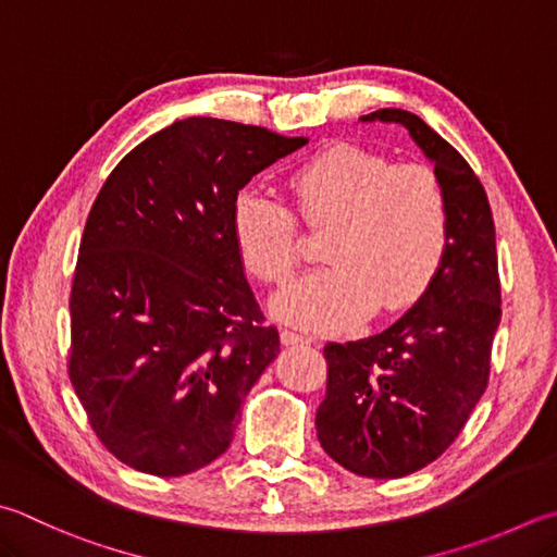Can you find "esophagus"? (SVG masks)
<instances>
[{
	"label": "esophagus",
	"mask_w": 557,
	"mask_h": 557,
	"mask_svg": "<svg viewBox=\"0 0 557 557\" xmlns=\"http://www.w3.org/2000/svg\"><path fill=\"white\" fill-rule=\"evenodd\" d=\"M281 342L286 346H298V344H312V337H306V334H298V332H290V330H283L281 332Z\"/></svg>",
	"instance_id": "obj_1"
}]
</instances>
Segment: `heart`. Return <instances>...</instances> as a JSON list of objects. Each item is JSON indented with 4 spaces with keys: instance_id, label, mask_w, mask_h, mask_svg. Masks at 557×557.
<instances>
[{
    "instance_id": "b5f03b06",
    "label": "heart",
    "mask_w": 557,
    "mask_h": 557,
    "mask_svg": "<svg viewBox=\"0 0 557 557\" xmlns=\"http://www.w3.org/2000/svg\"><path fill=\"white\" fill-rule=\"evenodd\" d=\"M288 186L310 227H327L330 261L283 288L276 318L306 330H346L375 312L422 298L448 249V201L432 166L393 164L385 154L334 145L302 162ZM233 233L247 269L267 283L288 281L302 245L290 208L259 186L239 188Z\"/></svg>"
}]
</instances>
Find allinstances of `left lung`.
<instances>
[{"label": "left lung", "mask_w": 557, "mask_h": 557, "mask_svg": "<svg viewBox=\"0 0 557 557\" xmlns=\"http://www.w3.org/2000/svg\"><path fill=\"white\" fill-rule=\"evenodd\" d=\"M361 121L407 128L448 201V249L422 298L381 334L324 346L322 448L356 475L393 480L442 456L485 393L502 314L497 243L485 188L442 135L403 109Z\"/></svg>", "instance_id": "1"}]
</instances>
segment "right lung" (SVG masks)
Returning a JSON list of instances; mask_svg holds the SVG:
<instances>
[{
  "mask_svg": "<svg viewBox=\"0 0 557 557\" xmlns=\"http://www.w3.org/2000/svg\"><path fill=\"white\" fill-rule=\"evenodd\" d=\"M306 143L194 115L150 135L101 186L72 281L70 381L125 466L180 478L233 442L281 344L247 283L233 201Z\"/></svg>",
  "mask_w": 557,
  "mask_h": 557,
  "instance_id": "right-lung-1",
  "label": "right lung"
}]
</instances>
